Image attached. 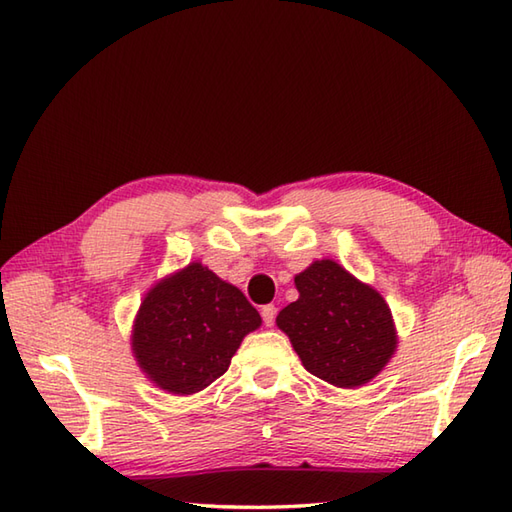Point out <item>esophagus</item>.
<instances>
[{
	"label": "esophagus",
	"mask_w": 512,
	"mask_h": 512,
	"mask_svg": "<svg viewBox=\"0 0 512 512\" xmlns=\"http://www.w3.org/2000/svg\"><path fill=\"white\" fill-rule=\"evenodd\" d=\"M275 317H277V308L273 306V303H268V306L262 308V319H264L268 328H273V325H275Z\"/></svg>",
	"instance_id": "esophagus-1"
}]
</instances>
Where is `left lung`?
Masks as SVG:
<instances>
[{"label":"left lung","mask_w":512,"mask_h":512,"mask_svg":"<svg viewBox=\"0 0 512 512\" xmlns=\"http://www.w3.org/2000/svg\"><path fill=\"white\" fill-rule=\"evenodd\" d=\"M295 286L299 299L277 314V325L310 374L354 389L383 372L398 336L380 292L332 259L310 264Z\"/></svg>","instance_id":"left-lung-1"}]
</instances>
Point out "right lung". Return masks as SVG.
<instances>
[{"mask_svg":"<svg viewBox=\"0 0 512 512\" xmlns=\"http://www.w3.org/2000/svg\"><path fill=\"white\" fill-rule=\"evenodd\" d=\"M259 325L262 317L242 290L193 262L147 292L132 350L151 383L189 396L226 372L239 343Z\"/></svg>","mask_w":512,"mask_h":512,"instance_id":"right-lung-1","label":"right lung"}]
</instances>
